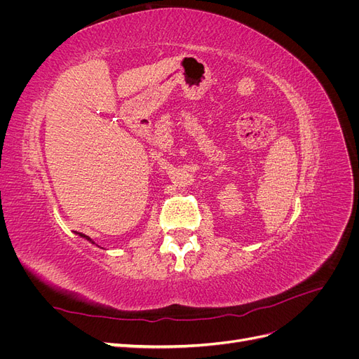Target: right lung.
<instances>
[{
  "mask_svg": "<svg viewBox=\"0 0 359 359\" xmlns=\"http://www.w3.org/2000/svg\"><path fill=\"white\" fill-rule=\"evenodd\" d=\"M79 236H81V238H83V240H86V241H90L91 244H95V243L91 240L90 236H86V235H83V233H79ZM95 245H97V244H95Z\"/></svg>",
  "mask_w": 359,
  "mask_h": 359,
  "instance_id": "1",
  "label": "right lung"
}]
</instances>
